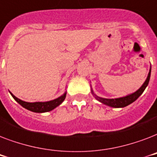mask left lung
<instances>
[{
	"label": "left lung",
	"instance_id": "1",
	"mask_svg": "<svg viewBox=\"0 0 157 157\" xmlns=\"http://www.w3.org/2000/svg\"><path fill=\"white\" fill-rule=\"evenodd\" d=\"M150 76H151V67H150V70H149L148 75L147 77L146 81H144V83L142 85L140 88L136 90L135 92L132 94H129L128 95H125L124 97H121V98H101L98 97V95H96L94 93L93 89L91 87V93L94 95V97L103 104L107 105L108 107H115V108H118V107H124L129 105L130 103H134V101L136 100L137 98H139V96L141 95L142 94L144 93V91L145 90V89L147 86L150 81Z\"/></svg>",
	"mask_w": 157,
	"mask_h": 157
}]
</instances>
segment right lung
Listing matches in <instances>:
<instances>
[{
    "label": "right lung",
    "mask_w": 157,
    "mask_h": 157,
    "mask_svg": "<svg viewBox=\"0 0 157 157\" xmlns=\"http://www.w3.org/2000/svg\"><path fill=\"white\" fill-rule=\"evenodd\" d=\"M10 94L17 103H19L22 107H23L26 109L29 110L31 112H36V113H42V112H50L61 104L66 98L67 91L64 92L63 94H62L61 96H59L57 98H54L53 100L46 101V102H34V103H29V102L21 100L13 95L11 92H10Z\"/></svg>",
    "instance_id": "obj_1"
}]
</instances>
